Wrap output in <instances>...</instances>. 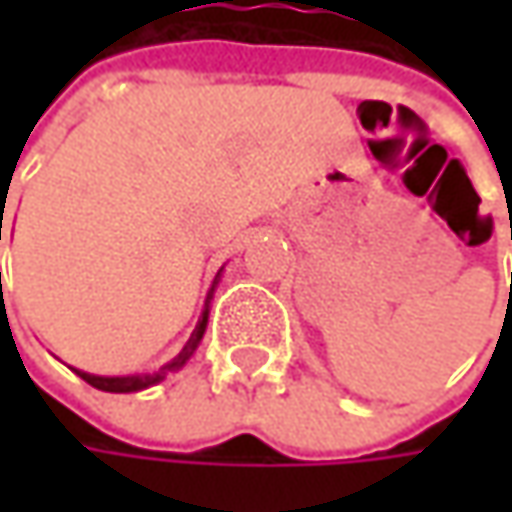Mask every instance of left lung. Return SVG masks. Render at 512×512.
Here are the masks:
<instances>
[{
  "mask_svg": "<svg viewBox=\"0 0 512 512\" xmlns=\"http://www.w3.org/2000/svg\"><path fill=\"white\" fill-rule=\"evenodd\" d=\"M510 296H512V290H510Z\"/></svg>",
  "mask_w": 512,
  "mask_h": 512,
  "instance_id": "left-lung-1",
  "label": "left lung"
}]
</instances>
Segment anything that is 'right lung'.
Instances as JSON below:
<instances>
[{"label":"right lung","mask_w":512,"mask_h":512,"mask_svg":"<svg viewBox=\"0 0 512 512\" xmlns=\"http://www.w3.org/2000/svg\"><path fill=\"white\" fill-rule=\"evenodd\" d=\"M0 239H2V216H0ZM0 279H2V273H0ZM205 327H207V307H205V313H202V319H199V325H196V330H193V336H190L185 347H182V353H179V356H176L170 364H165L159 373H150V376H90V373H82V370H76V373H79V376H82L88 384H93L96 390H105V393H133V390H145V387H150V384L162 382L168 370H179V367L193 356L196 344L202 342V336H205Z\"/></svg>","instance_id":"1"}]
</instances>
